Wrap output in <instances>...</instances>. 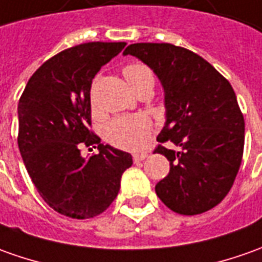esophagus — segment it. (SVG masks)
<instances>
[{
	"instance_id": "esophagus-1",
	"label": "esophagus",
	"mask_w": 262,
	"mask_h": 262,
	"mask_svg": "<svg viewBox=\"0 0 262 262\" xmlns=\"http://www.w3.org/2000/svg\"><path fill=\"white\" fill-rule=\"evenodd\" d=\"M146 158H147V154H135L133 155V162L139 163V162L145 161Z\"/></svg>"
}]
</instances>
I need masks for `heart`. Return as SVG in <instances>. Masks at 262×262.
<instances>
[{"label": "heart", "instance_id": "heart-1", "mask_svg": "<svg viewBox=\"0 0 262 262\" xmlns=\"http://www.w3.org/2000/svg\"><path fill=\"white\" fill-rule=\"evenodd\" d=\"M123 76L129 86L138 92L145 86H154L152 70L142 63H130L123 69ZM152 132L150 120L142 115L122 116L113 119L104 129V138L110 145L124 150H139L146 145Z\"/></svg>", "mask_w": 262, "mask_h": 262}]
</instances>
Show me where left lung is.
<instances>
[{
  "instance_id": "obj_1",
  "label": "left lung",
  "mask_w": 262,
  "mask_h": 262,
  "mask_svg": "<svg viewBox=\"0 0 262 262\" xmlns=\"http://www.w3.org/2000/svg\"><path fill=\"white\" fill-rule=\"evenodd\" d=\"M123 54L147 64L165 90L166 123L154 154L166 156L170 169L156 195L181 215L212 209L243 161L245 122L234 89L196 53L169 42H136Z\"/></svg>"
}]
</instances>
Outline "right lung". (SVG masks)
<instances>
[{
  "label": "right lung",
  "instance_id": "right-lung-1",
  "mask_svg": "<svg viewBox=\"0 0 262 262\" xmlns=\"http://www.w3.org/2000/svg\"><path fill=\"white\" fill-rule=\"evenodd\" d=\"M126 42L93 41L63 50L30 77L18 101V147L37 191L56 212L87 220L119 193L132 155L92 132V80ZM83 147L99 154L81 156Z\"/></svg>",
  "mask_w": 262,
  "mask_h": 262
}]
</instances>
